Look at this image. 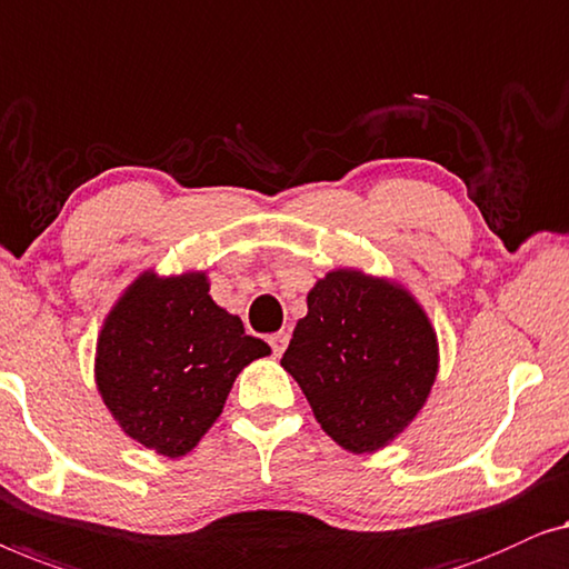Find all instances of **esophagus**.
<instances>
[{"label":"esophagus","instance_id":"obj_1","mask_svg":"<svg viewBox=\"0 0 569 569\" xmlns=\"http://www.w3.org/2000/svg\"><path fill=\"white\" fill-rule=\"evenodd\" d=\"M288 340H291V335H288V332H276V335H270L268 342H270V348H273V356H276V358H281V356H283V350L288 348Z\"/></svg>","mask_w":569,"mask_h":569}]
</instances>
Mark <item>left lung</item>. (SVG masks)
Listing matches in <instances>:
<instances>
[{"mask_svg":"<svg viewBox=\"0 0 569 569\" xmlns=\"http://www.w3.org/2000/svg\"><path fill=\"white\" fill-rule=\"evenodd\" d=\"M281 366L327 436L350 453L389 446L418 418L438 376V338L405 286L330 270L307 296Z\"/></svg>","mask_w":569,"mask_h":569,"instance_id":"8db88e82","label":"left lung"}]
</instances>
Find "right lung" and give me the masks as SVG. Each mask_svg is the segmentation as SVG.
I'll return each instance as SVG.
<instances>
[{
  "label": "right lung",
  "instance_id": "1",
  "mask_svg": "<svg viewBox=\"0 0 569 569\" xmlns=\"http://www.w3.org/2000/svg\"><path fill=\"white\" fill-rule=\"evenodd\" d=\"M203 270H143L98 335L94 381L123 433L159 456L193 451L244 366L270 356L242 319L208 296Z\"/></svg>",
  "mask_w": 569,
  "mask_h": 569
}]
</instances>
